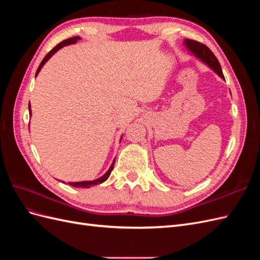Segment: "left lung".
Masks as SVG:
<instances>
[{
  "instance_id": "obj_1",
  "label": "left lung",
  "mask_w": 260,
  "mask_h": 260,
  "mask_svg": "<svg viewBox=\"0 0 260 260\" xmlns=\"http://www.w3.org/2000/svg\"><path fill=\"white\" fill-rule=\"evenodd\" d=\"M183 44L185 45L187 51L192 55H194L196 58H199L201 61L204 62V64L207 65L212 72L216 73L220 78H221V79L225 80L224 76L222 74L221 66H220L217 57L206 45H204L198 41L188 40V39H184Z\"/></svg>"
}]
</instances>
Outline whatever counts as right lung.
<instances>
[{"mask_svg":"<svg viewBox=\"0 0 260 260\" xmlns=\"http://www.w3.org/2000/svg\"><path fill=\"white\" fill-rule=\"evenodd\" d=\"M80 37H74V38H69V39H67V40H64L62 42H60L59 44H57L56 46H55V48L52 50V51H50L48 54H46V56L43 58V60L41 61V64H40V66L38 67V69H37V73H36V77L38 76V74L40 73V70H41V68L44 66V64L46 61H48L53 55L56 53L58 50H60L61 48H64V46H67V45H70V44H75V43H77L78 42V40H80ZM29 115H30V117H31V108H30V104H29ZM121 141V140H120ZM114 165H115V159L113 160V162H112V165H111V167H109V169L105 172V174L102 176V177H100V178H98V179H95V180H91V181H79V182H68V184L69 185H72V186H75V187H85V188H89V187H91V186H94V185H96V184H101V183H103V182H105V181L108 179V177L111 176V172L113 171V169H114ZM65 183V182H64Z\"/></svg>","mask_w":260,"mask_h":260,"instance_id":"right-lung-1","label":"right lung"}]
</instances>
